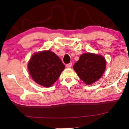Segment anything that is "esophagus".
I'll return each mask as SVG.
<instances>
[{
	"mask_svg": "<svg viewBox=\"0 0 129 129\" xmlns=\"http://www.w3.org/2000/svg\"><path fill=\"white\" fill-rule=\"evenodd\" d=\"M72 66V63H68V64H66V67L68 68H71Z\"/></svg>",
	"mask_w": 129,
	"mask_h": 129,
	"instance_id": "obj_1",
	"label": "esophagus"
}]
</instances>
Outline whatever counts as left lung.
I'll use <instances>...</instances> for the list:
<instances>
[{
  "label": "left lung",
  "instance_id": "left-lung-1",
  "mask_svg": "<svg viewBox=\"0 0 129 129\" xmlns=\"http://www.w3.org/2000/svg\"><path fill=\"white\" fill-rule=\"evenodd\" d=\"M106 61L100 55L91 53H84L75 63L73 69L79 77L87 84L98 81L105 71Z\"/></svg>",
  "mask_w": 129,
  "mask_h": 129
}]
</instances>
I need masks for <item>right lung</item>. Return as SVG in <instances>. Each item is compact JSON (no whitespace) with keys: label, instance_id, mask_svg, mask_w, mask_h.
Wrapping results in <instances>:
<instances>
[{"label":"right lung","instance_id":"obj_1","mask_svg":"<svg viewBox=\"0 0 129 129\" xmlns=\"http://www.w3.org/2000/svg\"><path fill=\"white\" fill-rule=\"evenodd\" d=\"M64 68L60 59L50 50L33 54L28 63L31 77L35 82L45 87L53 84Z\"/></svg>","mask_w":129,"mask_h":129}]
</instances>
